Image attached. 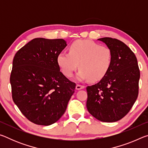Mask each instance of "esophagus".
Masks as SVG:
<instances>
[{
    "mask_svg": "<svg viewBox=\"0 0 148 148\" xmlns=\"http://www.w3.org/2000/svg\"><path fill=\"white\" fill-rule=\"evenodd\" d=\"M84 88V86H82V85H79V84H77L76 86V89L77 90H80V89H82Z\"/></svg>",
    "mask_w": 148,
    "mask_h": 148,
    "instance_id": "esophagus-1",
    "label": "esophagus"
}]
</instances>
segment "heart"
<instances>
[{"mask_svg":"<svg viewBox=\"0 0 148 148\" xmlns=\"http://www.w3.org/2000/svg\"><path fill=\"white\" fill-rule=\"evenodd\" d=\"M61 71L71 77L79 68L76 78L97 82L109 72L112 64V52L108 47L90 40H77L69 47V53L62 51L57 58Z\"/></svg>","mask_w":148,"mask_h":148,"instance_id":"b5f03b06","label":"heart"}]
</instances>
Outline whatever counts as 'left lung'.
Segmentation results:
<instances>
[{
    "label": "left lung",
    "mask_w": 148,
    "mask_h": 148,
    "mask_svg": "<svg viewBox=\"0 0 148 148\" xmlns=\"http://www.w3.org/2000/svg\"><path fill=\"white\" fill-rule=\"evenodd\" d=\"M112 52L109 72L99 83L87 87V108L103 122L119 121L129 113L138 95L140 70L134 53L123 42L105 37Z\"/></svg>",
    "instance_id": "8db88e82"
}]
</instances>
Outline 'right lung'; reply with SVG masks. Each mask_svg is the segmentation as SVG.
<instances>
[{"mask_svg": "<svg viewBox=\"0 0 148 148\" xmlns=\"http://www.w3.org/2000/svg\"><path fill=\"white\" fill-rule=\"evenodd\" d=\"M66 46L63 39L37 38L19 49L10 74L12 99L30 121L50 125L61 118L76 84L65 77L57 63Z\"/></svg>", "mask_w": 148, "mask_h": 148, "instance_id": "1", "label": "right lung"}]
</instances>
